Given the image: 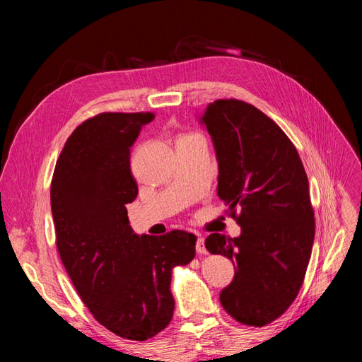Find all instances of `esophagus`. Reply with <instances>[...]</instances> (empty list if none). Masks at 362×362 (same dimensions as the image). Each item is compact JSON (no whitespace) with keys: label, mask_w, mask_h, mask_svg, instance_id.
I'll use <instances>...</instances> for the list:
<instances>
[{"label":"esophagus","mask_w":362,"mask_h":362,"mask_svg":"<svg viewBox=\"0 0 362 362\" xmlns=\"http://www.w3.org/2000/svg\"><path fill=\"white\" fill-rule=\"evenodd\" d=\"M196 250H198V254L201 255H206V247H205V243H204V238H198L196 240Z\"/></svg>","instance_id":"34e87169"}]
</instances>
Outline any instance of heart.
Returning a JSON list of instances; mask_svg holds the SVG:
<instances>
[{
  "label": "heart",
  "mask_w": 362,
  "mask_h": 362,
  "mask_svg": "<svg viewBox=\"0 0 362 362\" xmlns=\"http://www.w3.org/2000/svg\"><path fill=\"white\" fill-rule=\"evenodd\" d=\"M185 136H190V134H185Z\"/></svg>",
  "instance_id": "heart-1"
}]
</instances>
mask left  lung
Returning <instances> with one entry per match:
<instances>
[{
    "mask_svg": "<svg viewBox=\"0 0 362 362\" xmlns=\"http://www.w3.org/2000/svg\"><path fill=\"white\" fill-rule=\"evenodd\" d=\"M217 161V194L242 226L238 237L211 234L210 254L237 270L221 303L237 322L266 326L288 310L311 258L315 234L308 177L281 127L240 100H216L202 115Z\"/></svg>",
    "mask_w": 362,
    "mask_h": 362,
    "instance_id": "left-lung-1",
    "label": "left lung"
}]
</instances>
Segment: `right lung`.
<instances>
[{
    "mask_svg": "<svg viewBox=\"0 0 362 362\" xmlns=\"http://www.w3.org/2000/svg\"><path fill=\"white\" fill-rule=\"evenodd\" d=\"M151 112H107L86 119L64 144L51 181L60 259L92 315L113 334L145 341L173 315L172 272L196 255V235L173 229L136 235L127 204L137 196L129 148Z\"/></svg>",
    "mask_w": 362,
    "mask_h": 362,
    "instance_id": "right-lung-1",
    "label": "right lung"
}]
</instances>
